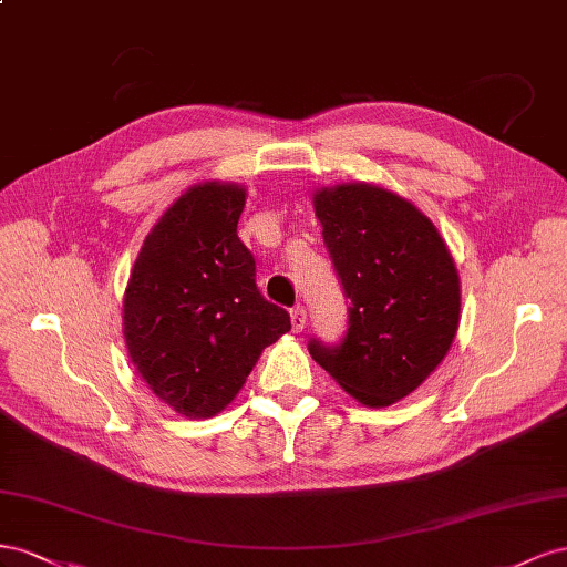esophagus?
Here are the masks:
<instances>
[{
  "label": "esophagus",
  "instance_id": "1",
  "mask_svg": "<svg viewBox=\"0 0 567 567\" xmlns=\"http://www.w3.org/2000/svg\"><path fill=\"white\" fill-rule=\"evenodd\" d=\"M292 328H295V332H301L306 328L303 306H297V309H292Z\"/></svg>",
  "mask_w": 567,
  "mask_h": 567
}]
</instances>
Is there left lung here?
<instances>
[{"label":"left lung","instance_id":"8db88e82","mask_svg":"<svg viewBox=\"0 0 567 567\" xmlns=\"http://www.w3.org/2000/svg\"><path fill=\"white\" fill-rule=\"evenodd\" d=\"M313 206L351 306L344 337H313L309 353L365 406H390L417 390L454 342V258L430 218L394 192L339 185L320 189Z\"/></svg>","mask_w":567,"mask_h":567}]
</instances>
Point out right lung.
<instances>
[{"instance_id":"right-lung-1","label":"right lung","mask_w":567,"mask_h":567,"mask_svg":"<svg viewBox=\"0 0 567 567\" xmlns=\"http://www.w3.org/2000/svg\"><path fill=\"white\" fill-rule=\"evenodd\" d=\"M245 189H187L147 235L127 280L123 332L150 390L187 417L237 396L261 351L292 322L256 287L254 254L237 237Z\"/></svg>"}]
</instances>
